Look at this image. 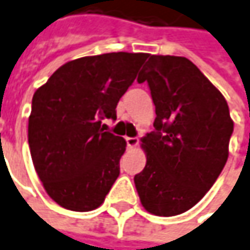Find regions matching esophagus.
I'll return each instance as SVG.
<instances>
[{"label": "esophagus", "instance_id": "obj_1", "mask_svg": "<svg viewBox=\"0 0 250 250\" xmlns=\"http://www.w3.org/2000/svg\"><path fill=\"white\" fill-rule=\"evenodd\" d=\"M125 143H127V147H136L139 145V139L137 137H125Z\"/></svg>", "mask_w": 250, "mask_h": 250}]
</instances>
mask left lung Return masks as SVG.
I'll return each mask as SVG.
<instances>
[{
	"instance_id": "8db88e82",
	"label": "left lung",
	"mask_w": 250,
	"mask_h": 250,
	"mask_svg": "<svg viewBox=\"0 0 250 250\" xmlns=\"http://www.w3.org/2000/svg\"><path fill=\"white\" fill-rule=\"evenodd\" d=\"M137 80L147 81L156 119L142 139L147 162L134 185L147 212L180 215L208 193L226 165L233 133L229 107L186 57L150 56Z\"/></svg>"
}]
</instances>
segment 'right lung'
I'll use <instances>...</instances> for the list:
<instances>
[{"label": "right lung", "mask_w": 250, "mask_h": 250, "mask_svg": "<svg viewBox=\"0 0 250 250\" xmlns=\"http://www.w3.org/2000/svg\"><path fill=\"white\" fill-rule=\"evenodd\" d=\"M145 53L73 60L34 93L28 145L48 196L74 212L97 209L120 174L125 140L105 131L116 107L146 61Z\"/></svg>", "instance_id": "right-lung-1"}]
</instances>
